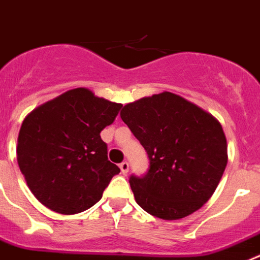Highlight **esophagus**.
<instances>
[{"instance_id":"esophagus-1","label":"esophagus","mask_w":260,"mask_h":260,"mask_svg":"<svg viewBox=\"0 0 260 260\" xmlns=\"http://www.w3.org/2000/svg\"><path fill=\"white\" fill-rule=\"evenodd\" d=\"M119 166H120V170L123 174H127L128 171H129V164H128L127 161H123Z\"/></svg>"}]
</instances>
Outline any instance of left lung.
<instances>
[{
	"label": "left lung",
	"mask_w": 260,
	"mask_h": 260,
	"mask_svg": "<svg viewBox=\"0 0 260 260\" xmlns=\"http://www.w3.org/2000/svg\"><path fill=\"white\" fill-rule=\"evenodd\" d=\"M120 116L149 158L144 175L129 177L137 204L162 220H179L202 208L226 168L221 124L169 91L128 103Z\"/></svg>",
	"instance_id": "obj_1"
}]
</instances>
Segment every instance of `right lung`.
Returning a JSON list of instances; mask_svg holds the SVG:
<instances>
[{"label": "right lung", "instance_id": "add662e5", "mask_svg": "<svg viewBox=\"0 0 260 260\" xmlns=\"http://www.w3.org/2000/svg\"><path fill=\"white\" fill-rule=\"evenodd\" d=\"M85 87L69 90L23 120L17 159L27 186L47 208L74 214L101 200L120 169L108 161L101 132L120 108Z\"/></svg>", "mask_w": 260, "mask_h": 260}]
</instances>
